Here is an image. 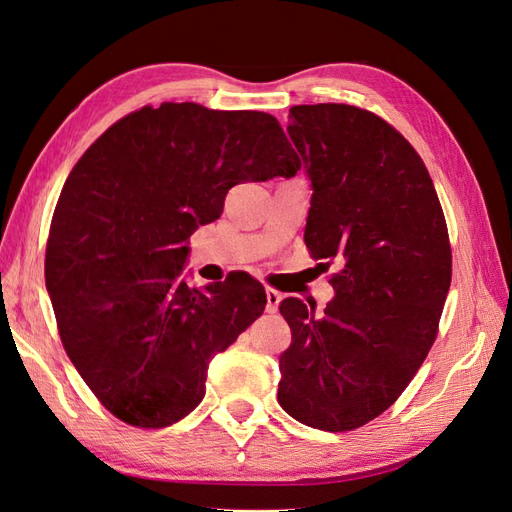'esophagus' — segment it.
<instances>
[{
    "instance_id": "34e87169",
    "label": "esophagus",
    "mask_w": 512,
    "mask_h": 512,
    "mask_svg": "<svg viewBox=\"0 0 512 512\" xmlns=\"http://www.w3.org/2000/svg\"><path fill=\"white\" fill-rule=\"evenodd\" d=\"M265 292H267V312L275 314L277 312V305H280V301H282V292L271 288V286H267Z\"/></svg>"
}]
</instances>
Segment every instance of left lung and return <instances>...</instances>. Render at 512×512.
<instances>
[{
	"label": "left lung",
	"instance_id": "8db88e82",
	"mask_svg": "<svg viewBox=\"0 0 512 512\" xmlns=\"http://www.w3.org/2000/svg\"><path fill=\"white\" fill-rule=\"evenodd\" d=\"M288 134L312 181L305 245L335 299H284L292 344L277 401L299 423L352 431L406 391L438 337L451 241L436 188L391 123L352 104L290 108Z\"/></svg>",
	"mask_w": 512,
	"mask_h": 512
}]
</instances>
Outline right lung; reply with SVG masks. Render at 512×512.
Masks as SVG:
<instances>
[{
  "instance_id": "right-lung-1",
  "label": "right lung",
  "mask_w": 512,
  "mask_h": 512,
  "mask_svg": "<svg viewBox=\"0 0 512 512\" xmlns=\"http://www.w3.org/2000/svg\"><path fill=\"white\" fill-rule=\"evenodd\" d=\"M301 168L280 121L196 102L143 106L91 145L61 190L44 277L61 344L119 421L162 429L205 397L209 361L267 305L252 277L181 280L188 239L232 185Z\"/></svg>"
}]
</instances>
